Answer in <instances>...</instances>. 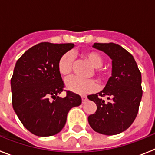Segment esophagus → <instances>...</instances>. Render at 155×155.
I'll use <instances>...</instances> for the list:
<instances>
[{"mask_svg":"<svg viewBox=\"0 0 155 155\" xmlns=\"http://www.w3.org/2000/svg\"><path fill=\"white\" fill-rule=\"evenodd\" d=\"M81 99H82V103H85L86 101L87 100V96H85V95H82Z\"/></svg>","mask_w":155,"mask_h":155,"instance_id":"esophagus-1","label":"esophagus"}]
</instances>
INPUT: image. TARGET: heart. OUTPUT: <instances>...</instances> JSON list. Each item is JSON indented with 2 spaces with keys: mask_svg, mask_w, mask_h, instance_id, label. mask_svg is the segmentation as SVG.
<instances>
[{
  "mask_svg": "<svg viewBox=\"0 0 155 155\" xmlns=\"http://www.w3.org/2000/svg\"><path fill=\"white\" fill-rule=\"evenodd\" d=\"M82 57L94 68V73L101 81L106 79L107 70L102 68L103 57L98 52L94 50H87L82 53ZM74 57L71 53H66L60 58L57 64V69L61 76L68 77L72 72ZM66 87L70 91L77 94H87L94 91L97 88L95 81L92 79L84 80L77 77H71L66 80Z\"/></svg>",
  "mask_w": 155,
  "mask_h": 155,
  "instance_id": "heart-1",
  "label": "heart"
}]
</instances>
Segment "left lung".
<instances>
[{
  "label": "left lung",
  "mask_w": 155,
  "mask_h": 155,
  "mask_svg": "<svg viewBox=\"0 0 155 155\" xmlns=\"http://www.w3.org/2000/svg\"><path fill=\"white\" fill-rule=\"evenodd\" d=\"M92 46L113 60V68L105 88L87 96L97 105L96 112L87 120L95 132L116 135L128 129L136 119L143 94L141 73L134 57L120 45L95 42Z\"/></svg>",
  "instance_id": "obj_1"
}]
</instances>
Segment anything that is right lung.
Masks as SVG:
<instances>
[{"label": "right lung", "instance_id": "1", "mask_svg": "<svg viewBox=\"0 0 155 155\" xmlns=\"http://www.w3.org/2000/svg\"><path fill=\"white\" fill-rule=\"evenodd\" d=\"M74 43L40 42L18 60L11 80L12 105L25 128L39 137L53 136L64 128L71 108L81 103L79 94L67 91L57 69L61 57Z\"/></svg>", "mask_w": 155, "mask_h": 155}]
</instances>
